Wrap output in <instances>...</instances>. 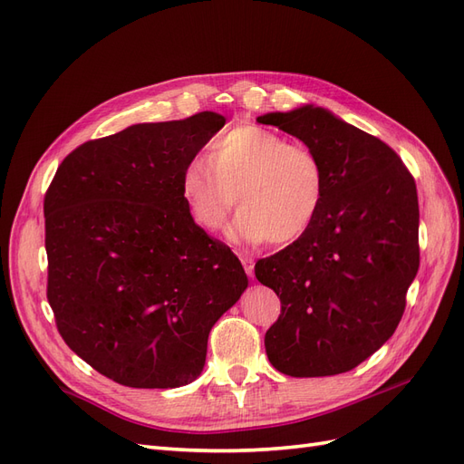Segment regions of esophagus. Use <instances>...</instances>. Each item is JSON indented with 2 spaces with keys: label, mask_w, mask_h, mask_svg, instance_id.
I'll return each mask as SVG.
<instances>
[{
  "label": "esophagus",
  "mask_w": 464,
  "mask_h": 464,
  "mask_svg": "<svg viewBox=\"0 0 464 464\" xmlns=\"http://www.w3.org/2000/svg\"><path fill=\"white\" fill-rule=\"evenodd\" d=\"M240 259H242V265H244V269H246L247 276H254V269H256V261H254V259H251V257H247V256H240Z\"/></svg>",
  "instance_id": "esophagus-1"
}]
</instances>
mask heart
Returning <instances> with one entry per match:
<instances>
[{
    "mask_svg": "<svg viewBox=\"0 0 464 464\" xmlns=\"http://www.w3.org/2000/svg\"><path fill=\"white\" fill-rule=\"evenodd\" d=\"M179 191L199 228H222L237 198V240L283 246L296 242L321 215L327 172L310 145L244 123L218 135L208 159L186 164Z\"/></svg>",
    "mask_w": 464,
    "mask_h": 464,
    "instance_id": "heart-1",
    "label": "heart"
}]
</instances>
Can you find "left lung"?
Listing matches in <instances>:
<instances>
[{"label": "left lung", "instance_id": "8db88e82", "mask_svg": "<svg viewBox=\"0 0 464 464\" xmlns=\"http://www.w3.org/2000/svg\"><path fill=\"white\" fill-rule=\"evenodd\" d=\"M310 145L327 172L321 215L296 242L256 263L280 315L265 333L273 366L292 377L354 370L395 333L418 273L414 178L382 139L304 106L266 114Z\"/></svg>", "mask_w": 464, "mask_h": 464}]
</instances>
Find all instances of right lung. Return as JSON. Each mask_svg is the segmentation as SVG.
<instances>
[{"mask_svg":"<svg viewBox=\"0 0 464 464\" xmlns=\"http://www.w3.org/2000/svg\"><path fill=\"white\" fill-rule=\"evenodd\" d=\"M137 123L63 159L44 195L46 296L65 344L137 389L191 383L218 317L247 288L228 246L193 222L179 179L222 125Z\"/></svg>","mask_w":464,"mask_h":464,"instance_id":"1","label":"right lung"}]
</instances>
